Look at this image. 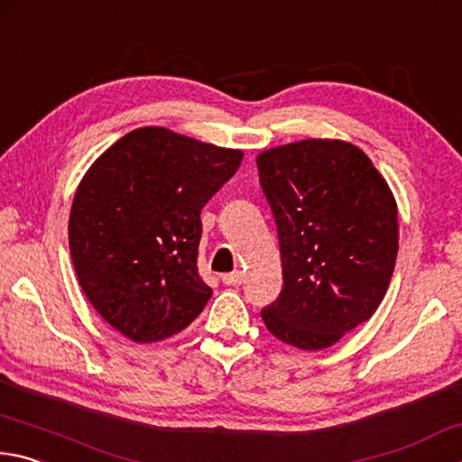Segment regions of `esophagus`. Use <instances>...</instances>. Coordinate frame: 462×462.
<instances>
[{
    "instance_id": "1",
    "label": "esophagus",
    "mask_w": 462,
    "mask_h": 462,
    "mask_svg": "<svg viewBox=\"0 0 462 462\" xmlns=\"http://www.w3.org/2000/svg\"><path fill=\"white\" fill-rule=\"evenodd\" d=\"M225 286H239L244 282V273L241 272H231V273H223L221 276Z\"/></svg>"
}]
</instances>
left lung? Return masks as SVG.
<instances>
[{
  "label": "left lung",
  "instance_id": "left-lung-1",
  "mask_svg": "<svg viewBox=\"0 0 462 462\" xmlns=\"http://www.w3.org/2000/svg\"><path fill=\"white\" fill-rule=\"evenodd\" d=\"M278 226L284 288L262 319L296 349L319 351L369 320L398 257V207L353 143L302 140L257 156Z\"/></svg>",
  "mask_w": 462,
  "mask_h": 462
}]
</instances>
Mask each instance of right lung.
I'll return each mask as SVG.
<instances>
[{
	"mask_svg": "<svg viewBox=\"0 0 462 462\" xmlns=\"http://www.w3.org/2000/svg\"><path fill=\"white\" fill-rule=\"evenodd\" d=\"M244 152L164 127L134 129L88 168L69 221L79 284L135 343L180 333L208 302L199 276L200 210L237 172Z\"/></svg>",
	"mask_w": 462,
	"mask_h": 462,
	"instance_id": "1",
	"label": "right lung"
}]
</instances>
